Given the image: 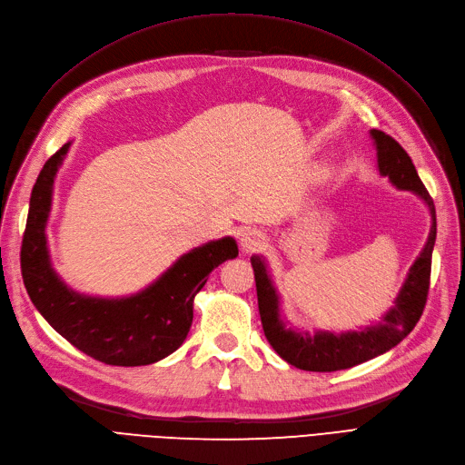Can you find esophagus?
<instances>
[{"label":"esophagus","instance_id":"1","mask_svg":"<svg viewBox=\"0 0 465 465\" xmlns=\"http://www.w3.org/2000/svg\"><path fill=\"white\" fill-rule=\"evenodd\" d=\"M263 241H265V238L260 231H246L241 236V246H242V250L250 252V250L260 248L263 244Z\"/></svg>","mask_w":465,"mask_h":465}]
</instances>
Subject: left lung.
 <instances>
[{"instance_id":"obj_1","label":"left lung","mask_w":465,"mask_h":465,"mask_svg":"<svg viewBox=\"0 0 465 465\" xmlns=\"http://www.w3.org/2000/svg\"><path fill=\"white\" fill-rule=\"evenodd\" d=\"M371 137L376 145L380 174L386 176L398 190L413 192L427 203L430 213L429 238L410 267V273H407L393 306L376 326H367L361 331H314V335H311L304 330L287 328L285 320L281 318L279 294L270 272H267L265 260L262 256L250 258L252 267H254L258 308L267 341L281 359L301 371H343L386 353L411 333L427 302L430 260L436 241V211L432 198L420 182L411 157L396 139L380 130H371Z\"/></svg>"}]
</instances>
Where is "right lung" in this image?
Wrapping results in <instances>:
<instances>
[{
  "mask_svg": "<svg viewBox=\"0 0 465 465\" xmlns=\"http://www.w3.org/2000/svg\"><path fill=\"white\" fill-rule=\"evenodd\" d=\"M72 142L42 166L31 193L21 246L26 292L50 326L83 353L114 367L157 362L184 343L193 318V297L217 265L238 256L232 236L205 242L180 256L151 285L130 297H91L67 287L48 254L46 224L55 173Z\"/></svg>",
  "mask_w": 465,
  "mask_h": 465,
  "instance_id": "1",
  "label": "right lung"
}]
</instances>
